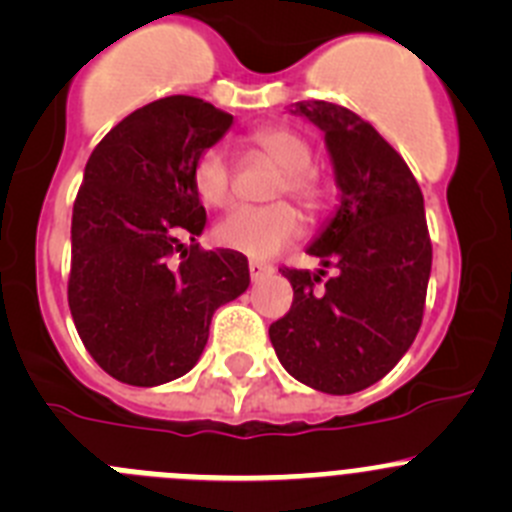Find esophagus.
Segmentation results:
<instances>
[{"mask_svg": "<svg viewBox=\"0 0 512 512\" xmlns=\"http://www.w3.org/2000/svg\"><path fill=\"white\" fill-rule=\"evenodd\" d=\"M267 272H272V267L267 265V262H260V260H250V278H252V280H260V278H265Z\"/></svg>", "mask_w": 512, "mask_h": 512, "instance_id": "1", "label": "esophagus"}]
</instances>
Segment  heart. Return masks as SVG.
Listing matches in <instances>:
<instances>
[{
	"instance_id": "heart-1",
	"label": "heart",
	"mask_w": 512,
	"mask_h": 512,
	"mask_svg": "<svg viewBox=\"0 0 512 512\" xmlns=\"http://www.w3.org/2000/svg\"><path fill=\"white\" fill-rule=\"evenodd\" d=\"M252 151L283 169L272 186V197H290L308 214L326 202V184L310 166V143L295 128L265 126L250 136ZM191 184L204 204L224 207L232 199L234 166L222 146L204 148L191 166ZM300 219L290 204L275 202L267 207H237L224 214L214 227V240L255 260H267L298 240Z\"/></svg>"
}]
</instances>
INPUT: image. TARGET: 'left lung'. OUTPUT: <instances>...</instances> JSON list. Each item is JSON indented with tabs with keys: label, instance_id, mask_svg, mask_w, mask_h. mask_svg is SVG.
Wrapping results in <instances>:
<instances>
[{
	"label": "left lung",
	"instance_id": "8db88e82",
	"mask_svg": "<svg viewBox=\"0 0 512 512\" xmlns=\"http://www.w3.org/2000/svg\"><path fill=\"white\" fill-rule=\"evenodd\" d=\"M293 113L326 133L341 204L308 247L326 270L283 267L293 305L270 326L290 376L326 394L384 379L422 326L432 242L417 179L369 121L343 105L300 100Z\"/></svg>",
	"mask_w": 512,
	"mask_h": 512
}]
</instances>
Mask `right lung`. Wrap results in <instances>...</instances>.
I'll list each match as a JSON object with an SVG mask.
<instances>
[{"mask_svg":"<svg viewBox=\"0 0 512 512\" xmlns=\"http://www.w3.org/2000/svg\"><path fill=\"white\" fill-rule=\"evenodd\" d=\"M229 126L212 103L169 95L113 126L85 164L68 303L95 364L123 384L159 386L191 371L214 310L250 285L245 255L197 242L207 212L191 166ZM184 233L192 245L181 251Z\"/></svg>","mask_w":512,"mask_h":512,"instance_id":"obj_1","label":"right lung"}]
</instances>
